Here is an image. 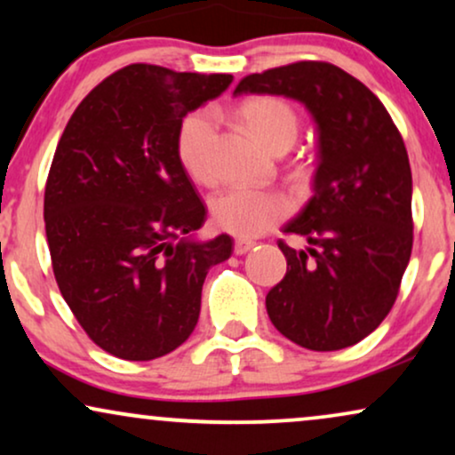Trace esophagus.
Wrapping results in <instances>:
<instances>
[{
  "label": "esophagus",
  "instance_id": "1",
  "mask_svg": "<svg viewBox=\"0 0 455 455\" xmlns=\"http://www.w3.org/2000/svg\"><path fill=\"white\" fill-rule=\"evenodd\" d=\"M251 247H254V241H245V239H237L235 241V254L237 256H243V254H247V251L251 250Z\"/></svg>",
  "mask_w": 455,
  "mask_h": 455
}]
</instances>
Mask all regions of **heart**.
Listing matches in <instances>:
<instances>
[{
    "label": "heart",
    "instance_id": "1",
    "mask_svg": "<svg viewBox=\"0 0 455 455\" xmlns=\"http://www.w3.org/2000/svg\"><path fill=\"white\" fill-rule=\"evenodd\" d=\"M241 119L270 151L287 148L296 140L298 115L285 100L275 96H256L243 102ZM218 128V115L212 108L191 113L180 124L176 151L182 168L195 180L208 182L212 178L210 155ZM291 205L281 193L258 191V188H233L218 195L212 204V218L216 227L235 237L251 239L264 235L287 218Z\"/></svg>",
    "mask_w": 455,
    "mask_h": 455
}]
</instances>
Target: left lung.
<instances>
[{"label": "left lung", "instance_id": "obj_1", "mask_svg": "<svg viewBox=\"0 0 455 455\" xmlns=\"http://www.w3.org/2000/svg\"><path fill=\"white\" fill-rule=\"evenodd\" d=\"M235 94L300 100L319 128L315 195L279 239L287 273L267 294V313L287 340L340 350L382 323L399 296L413 245L411 168L401 132L359 79L321 60L247 75Z\"/></svg>", "mask_w": 455, "mask_h": 455}]
</instances>
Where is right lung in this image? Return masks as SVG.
Listing matches in <instances>:
<instances>
[{"label": "right lung", "mask_w": 455, "mask_h": 455, "mask_svg": "<svg viewBox=\"0 0 455 455\" xmlns=\"http://www.w3.org/2000/svg\"><path fill=\"white\" fill-rule=\"evenodd\" d=\"M233 75L176 73L136 62L79 102L44 195L56 283L90 340L125 361L180 347L197 325L201 287L233 239L195 241L205 205L176 138L187 113Z\"/></svg>", "instance_id": "add662e5"}]
</instances>
